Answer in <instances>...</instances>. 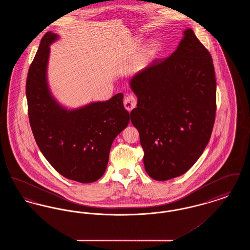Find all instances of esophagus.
I'll return each instance as SVG.
<instances>
[{
	"label": "esophagus",
	"instance_id": "esophagus-1",
	"mask_svg": "<svg viewBox=\"0 0 250 250\" xmlns=\"http://www.w3.org/2000/svg\"><path fill=\"white\" fill-rule=\"evenodd\" d=\"M124 106L128 111H131L133 108H135L136 106H137V99H136V97L131 95H127L124 99Z\"/></svg>",
	"mask_w": 250,
	"mask_h": 250
}]
</instances>
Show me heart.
I'll return each instance as SVG.
<instances>
[{
  "label": "heart",
  "instance_id": "1",
  "mask_svg": "<svg viewBox=\"0 0 250 250\" xmlns=\"http://www.w3.org/2000/svg\"><path fill=\"white\" fill-rule=\"evenodd\" d=\"M159 49V44L156 41L150 42L146 48H144V53L146 56H153L157 53Z\"/></svg>",
  "mask_w": 250,
  "mask_h": 250
}]
</instances>
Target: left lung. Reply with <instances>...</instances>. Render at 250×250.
Here are the masks:
<instances>
[{
    "mask_svg": "<svg viewBox=\"0 0 250 250\" xmlns=\"http://www.w3.org/2000/svg\"><path fill=\"white\" fill-rule=\"evenodd\" d=\"M138 97L131 122L139 130L151 178L187 172L209 143L216 110L213 59L191 29L166 59L155 60L130 82Z\"/></svg>",
    "mask_w": 250,
    "mask_h": 250,
    "instance_id": "8db88e82",
    "label": "left lung"
}]
</instances>
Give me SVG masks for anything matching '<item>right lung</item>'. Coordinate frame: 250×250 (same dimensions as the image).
<instances>
[{"label":"right lung","mask_w":250,"mask_h":250,"mask_svg":"<svg viewBox=\"0 0 250 250\" xmlns=\"http://www.w3.org/2000/svg\"><path fill=\"white\" fill-rule=\"evenodd\" d=\"M58 36H43L26 81L30 125L36 143L50 165L65 178L92 183L107 167L111 144L124 130L131 114L123 94L74 110L60 106L47 83L49 45Z\"/></svg>","instance_id":"obj_1"}]
</instances>
